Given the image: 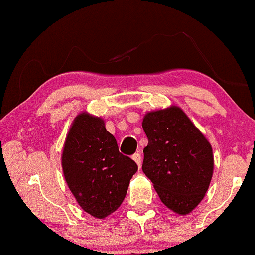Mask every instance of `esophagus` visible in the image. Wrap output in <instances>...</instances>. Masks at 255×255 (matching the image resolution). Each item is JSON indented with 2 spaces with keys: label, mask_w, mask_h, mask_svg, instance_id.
Returning <instances> with one entry per match:
<instances>
[{
  "label": "esophagus",
  "mask_w": 255,
  "mask_h": 255,
  "mask_svg": "<svg viewBox=\"0 0 255 255\" xmlns=\"http://www.w3.org/2000/svg\"><path fill=\"white\" fill-rule=\"evenodd\" d=\"M132 159L134 160L135 163H137L139 168H140V166H141V155H140V153H134V154L132 155Z\"/></svg>",
  "instance_id": "1"
}]
</instances>
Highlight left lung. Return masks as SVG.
Returning <instances> with one entry per match:
<instances>
[{"label": "left lung", "mask_w": 255, "mask_h": 255, "mask_svg": "<svg viewBox=\"0 0 255 255\" xmlns=\"http://www.w3.org/2000/svg\"><path fill=\"white\" fill-rule=\"evenodd\" d=\"M142 172L167 208L187 215L203 200L214 172L212 148L180 108L148 113Z\"/></svg>", "instance_id": "obj_1"}]
</instances>
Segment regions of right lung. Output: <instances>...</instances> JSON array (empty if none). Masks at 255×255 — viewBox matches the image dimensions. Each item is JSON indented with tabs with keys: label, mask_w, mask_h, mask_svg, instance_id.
<instances>
[{
	"label": "right lung",
	"mask_w": 255,
	"mask_h": 255,
	"mask_svg": "<svg viewBox=\"0 0 255 255\" xmlns=\"http://www.w3.org/2000/svg\"><path fill=\"white\" fill-rule=\"evenodd\" d=\"M61 160L72 194L83 210L96 218L117 210L138 170L137 163L120 152L104 122L86 113L73 122Z\"/></svg>",
	"instance_id": "obj_1"
}]
</instances>
